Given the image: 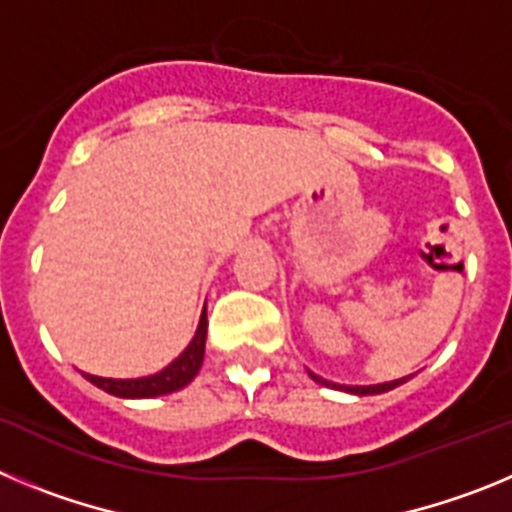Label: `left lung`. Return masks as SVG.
<instances>
[{"label": "left lung", "instance_id": "obj_1", "mask_svg": "<svg viewBox=\"0 0 512 512\" xmlns=\"http://www.w3.org/2000/svg\"><path fill=\"white\" fill-rule=\"evenodd\" d=\"M307 374H310V377L315 379V382H318V384H325V387H333V390H341V392H348V395H359V397H364V395H382V392H390V390H395V387H400V384L408 382V377H402V379H395V382L369 384V387H346V384L328 382V379L318 377V374H312V372H307Z\"/></svg>", "mask_w": 512, "mask_h": 512}]
</instances>
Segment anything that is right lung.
Here are the masks:
<instances>
[{
  "label": "right lung",
  "instance_id": "1",
  "mask_svg": "<svg viewBox=\"0 0 512 512\" xmlns=\"http://www.w3.org/2000/svg\"><path fill=\"white\" fill-rule=\"evenodd\" d=\"M205 341H207V312H202L197 333H194L192 343L184 348L182 354L176 356L166 369L151 374V377L138 379H107L94 377V374H84L92 384H97L99 390L110 392L115 397H125V400H143V397H161L171 395V392L182 390L197 377L200 372L202 359H205Z\"/></svg>",
  "mask_w": 512,
  "mask_h": 512
}]
</instances>
